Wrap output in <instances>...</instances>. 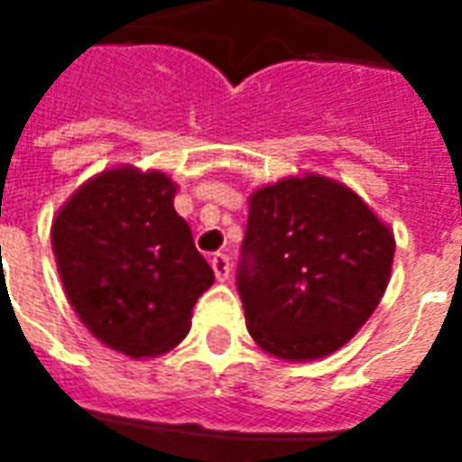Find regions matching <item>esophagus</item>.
Masks as SVG:
<instances>
[{
	"label": "esophagus",
	"mask_w": 462,
	"mask_h": 462,
	"mask_svg": "<svg viewBox=\"0 0 462 462\" xmlns=\"http://www.w3.org/2000/svg\"><path fill=\"white\" fill-rule=\"evenodd\" d=\"M210 267H212V272H215L217 282H225L227 277H230V260H227V254H222V252L212 254Z\"/></svg>",
	"instance_id": "1"
}]
</instances>
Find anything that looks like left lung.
<instances>
[{
	"label": "left lung",
	"instance_id": "8db88e82",
	"mask_svg": "<svg viewBox=\"0 0 462 462\" xmlns=\"http://www.w3.org/2000/svg\"><path fill=\"white\" fill-rule=\"evenodd\" d=\"M396 240L344 182L290 175L250 195L237 291L254 344L284 361L354 339L391 280Z\"/></svg>",
	"mask_w": 462,
	"mask_h": 462
}]
</instances>
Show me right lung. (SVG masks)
Instances as JSON below:
<instances>
[{
    "mask_svg": "<svg viewBox=\"0 0 462 462\" xmlns=\"http://www.w3.org/2000/svg\"><path fill=\"white\" fill-rule=\"evenodd\" d=\"M175 192L165 172L118 165L88 178L51 222L66 300L96 339L131 358L178 346L215 282Z\"/></svg>",
    "mask_w": 462,
    "mask_h": 462,
    "instance_id": "add662e5",
    "label": "right lung"
}]
</instances>
